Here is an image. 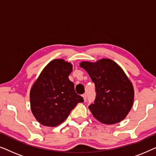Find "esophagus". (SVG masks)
<instances>
[{
    "label": "esophagus",
    "instance_id": "esophagus-1",
    "mask_svg": "<svg viewBox=\"0 0 156 156\" xmlns=\"http://www.w3.org/2000/svg\"><path fill=\"white\" fill-rule=\"evenodd\" d=\"M82 97H83V99H84V101H85L87 100V94H84L82 95Z\"/></svg>",
    "mask_w": 156,
    "mask_h": 156
}]
</instances>
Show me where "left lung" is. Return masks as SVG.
<instances>
[{
	"mask_svg": "<svg viewBox=\"0 0 156 156\" xmlns=\"http://www.w3.org/2000/svg\"><path fill=\"white\" fill-rule=\"evenodd\" d=\"M80 67L95 84L94 103L89 106L93 116L104 124L123 120L133 106L134 89L120 66L112 59H101L94 63L82 62Z\"/></svg>",
	"mask_w": 156,
	"mask_h": 156,
	"instance_id": "left-lung-1",
	"label": "left lung"
}]
</instances>
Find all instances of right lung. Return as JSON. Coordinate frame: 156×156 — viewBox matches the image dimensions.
<instances>
[{
    "instance_id": "add662e5",
    "label": "right lung",
    "mask_w": 156,
    "mask_h": 156,
    "mask_svg": "<svg viewBox=\"0 0 156 156\" xmlns=\"http://www.w3.org/2000/svg\"><path fill=\"white\" fill-rule=\"evenodd\" d=\"M72 71L71 63L54 59L44 68L32 87L31 111L42 125L57 126L67 118L76 104L84 101L69 80Z\"/></svg>"
}]
</instances>
